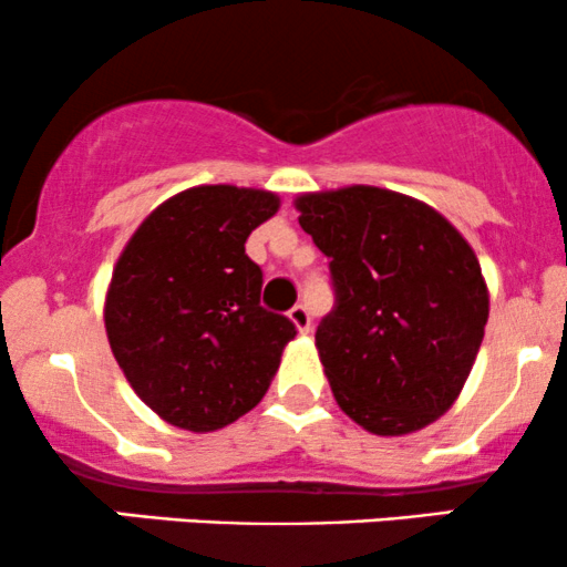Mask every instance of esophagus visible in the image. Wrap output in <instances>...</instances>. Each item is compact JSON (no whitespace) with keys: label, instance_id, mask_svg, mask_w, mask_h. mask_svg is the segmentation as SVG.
I'll return each instance as SVG.
<instances>
[{"label":"esophagus","instance_id":"1","mask_svg":"<svg viewBox=\"0 0 567 567\" xmlns=\"http://www.w3.org/2000/svg\"><path fill=\"white\" fill-rule=\"evenodd\" d=\"M288 317H290V322L296 324L298 333H309V330H311V317H309V309H306V306L296 303V306H292V309L288 311Z\"/></svg>","mask_w":567,"mask_h":567}]
</instances>
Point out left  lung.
<instances>
[{
  "mask_svg": "<svg viewBox=\"0 0 567 567\" xmlns=\"http://www.w3.org/2000/svg\"><path fill=\"white\" fill-rule=\"evenodd\" d=\"M296 210L330 258L336 309L315 341L338 408L381 437L437 421L485 336L472 245L426 202L379 186L301 194Z\"/></svg>",
  "mask_w": 567,
  "mask_h": 567,
  "instance_id": "left-lung-1",
  "label": "left lung"
}]
</instances>
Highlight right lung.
Returning <instances> with one entry per match:
<instances>
[{"mask_svg": "<svg viewBox=\"0 0 567 567\" xmlns=\"http://www.w3.org/2000/svg\"><path fill=\"white\" fill-rule=\"evenodd\" d=\"M279 210L264 188L194 186L148 213L127 239L103 322L133 392L167 424L216 432L261 402L288 317L261 306L264 275L245 252Z\"/></svg>", "mask_w": 567, "mask_h": 567, "instance_id": "right-lung-1", "label": "right lung"}]
</instances>
